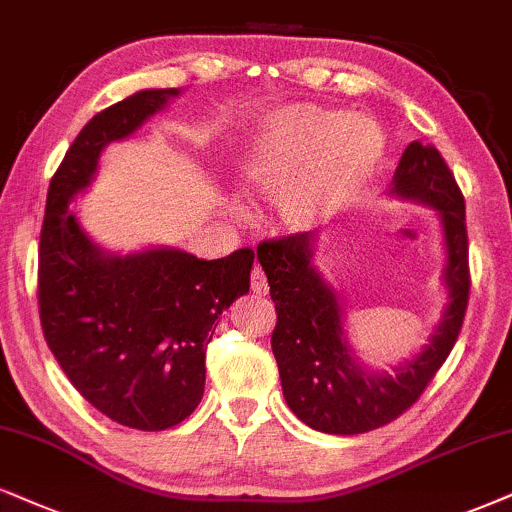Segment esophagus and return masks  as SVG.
<instances>
[{
  "instance_id": "esophagus-1",
  "label": "esophagus",
  "mask_w": 512,
  "mask_h": 512,
  "mask_svg": "<svg viewBox=\"0 0 512 512\" xmlns=\"http://www.w3.org/2000/svg\"><path fill=\"white\" fill-rule=\"evenodd\" d=\"M250 288H252V293H257V295H267V290H269L267 274H264L260 264H255V267H252V274H250Z\"/></svg>"
}]
</instances>
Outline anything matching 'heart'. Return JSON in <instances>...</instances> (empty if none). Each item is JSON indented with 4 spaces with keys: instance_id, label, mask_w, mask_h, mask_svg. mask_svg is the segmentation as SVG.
<instances>
[{
    "instance_id": "obj_1",
    "label": "heart",
    "mask_w": 512,
    "mask_h": 512,
    "mask_svg": "<svg viewBox=\"0 0 512 512\" xmlns=\"http://www.w3.org/2000/svg\"><path fill=\"white\" fill-rule=\"evenodd\" d=\"M378 122L316 103L276 111L243 155L252 193L281 200L290 229H304L347 205L385 158Z\"/></svg>"
}]
</instances>
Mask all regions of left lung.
<instances>
[{"instance_id": "left-lung-1", "label": "left lung", "mask_w": 512, "mask_h": 512, "mask_svg": "<svg viewBox=\"0 0 512 512\" xmlns=\"http://www.w3.org/2000/svg\"><path fill=\"white\" fill-rule=\"evenodd\" d=\"M392 193L420 200L444 224L449 307L430 345L394 375H373L352 359L342 335L338 297L312 264L314 234L300 231L257 245V260L276 304L271 349L290 411L309 428L328 435H361L392 423L435 378L461 333L470 297L465 200L454 172L435 146H406L392 179Z\"/></svg>"}]
</instances>
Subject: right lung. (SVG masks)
<instances>
[{
  "mask_svg": "<svg viewBox=\"0 0 512 512\" xmlns=\"http://www.w3.org/2000/svg\"><path fill=\"white\" fill-rule=\"evenodd\" d=\"M177 89H146L96 113L49 184L37 300L44 340L96 411L134 430H167L203 399L217 316L248 293L255 252L222 260L158 248L103 255L70 210L103 146L125 139Z\"/></svg>",
  "mask_w": 512,
  "mask_h": 512,
  "instance_id": "1",
  "label": "right lung"
}]
</instances>
